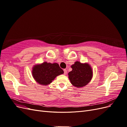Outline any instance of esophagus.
Returning a JSON list of instances; mask_svg holds the SVG:
<instances>
[{
	"instance_id": "34e87169",
	"label": "esophagus",
	"mask_w": 127,
	"mask_h": 127,
	"mask_svg": "<svg viewBox=\"0 0 127 127\" xmlns=\"http://www.w3.org/2000/svg\"><path fill=\"white\" fill-rule=\"evenodd\" d=\"M64 75H66L67 73V70L66 69H64Z\"/></svg>"
}]
</instances>
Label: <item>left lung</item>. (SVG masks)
Wrapping results in <instances>:
<instances>
[{
    "mask_svg": "<svg viewBox=\"0 0 127 127\" xmlns=\"http://www.w3.org/2000/svg\"><path fill=\"white\" fill-rule=\"evenodd\" d=\"M72 70L68 73L71 84L75 87L80 88L87 85L93 77V70L88 63L77 61L71 66Z\"/></svg>",
    "mask_w": 127,
    "mask_h": 127,
    "instance_id": "left-lung-1",
    "label": "left lung"
}]
</instances>
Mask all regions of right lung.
Wrapping results in <instances>:
<instances>
[{"label": "right lung", "instance_id": "right-lung-1", "mask_svg": "<svg viewBox=\"0 0 127 127\" xmlns=\"http://www.w3.org/2000/svg\"><path fill=\"white\" fill-rule=\"evenodd\" d=\"M64 73L63 70L57 63H48L47 61L35 64L32 70V76L35 82L44 86L49 85L57 76Z\"/></svg>", "mask_w": 127, "mask_h": 127}]
</instances>
